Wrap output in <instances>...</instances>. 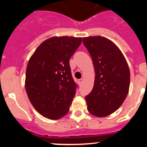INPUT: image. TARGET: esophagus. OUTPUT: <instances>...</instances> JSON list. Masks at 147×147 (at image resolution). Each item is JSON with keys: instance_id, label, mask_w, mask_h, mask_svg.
<instances>
[{"instance_id": "1", "label": "esophagus", "mask_w": 147, "mask_h": 147, "mask_svg": "<svg viewBox=\"0 0 147 147\" xmlns=\"http://www.w3.org/2000/svg\"><path fill=\"white\" fill-rule=\"evenodd\" d=\"M83 80H83L82 78H81V79L78 80V82H79V84H82V82H83Z\"/></svg>"}]
</instances>
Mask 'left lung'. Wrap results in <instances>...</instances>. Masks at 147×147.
Listing matches in <instances>:
<instances>
[{
	"instance_id": "1",
	"label": "left lung",
	"mask_w": 147,
	"mask_h": 147,
	"mask_svg": "<svg viewBox=\"0 0 147 147\" xmlns=\"http://www.w3.org/2000/svg\"><path fill=\"white\" fill-rule=\"evenodd\" d=\"M95 71L92 90L85 97L87 110L98 117L108 116L122 105L130 84V72L124 55L105 37L83 38Z\"/></svg>"
}]
</instances>
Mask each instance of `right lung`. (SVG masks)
<instances>
[{"label":"right lung","instance_id":"right-lung-1","mask_svg":"<svg viewBox=\"0 0 147 147\" xmlns=\"http://www.w3.org/2000/svg\"><path fill=\"white\" fill-rule=\"evenodd\" d=\"M82 38L53 37L38 46L26 69V92L32 106L45 117L59 119L69 112L76 93L69 59Z\"/></svg>","mask_w":147,"mask_h":147}]
</instances>
